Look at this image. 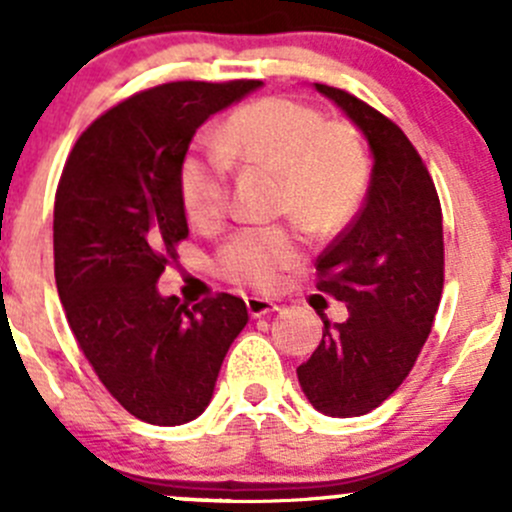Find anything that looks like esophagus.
Listing matches in <instances>:
<instances>
[{"label": "esophagus", "instance_id": "34e87169", "mask_svg": "<svg viewBox=\"0 0 512 512\" xmlns=\"http://www.w3.org/2000/svg\"><path fill=\"white\" fill-rule=\"evenodd\" d=\"M245 304H247V312H250V317H265V314L277 312V309H280L275 302H270V299H265V297H247Z\"/></svg>", "mask_w": 512, "mask_h": 512}]
</instances>
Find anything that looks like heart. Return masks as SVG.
<instances>
[{"instance_id": "b5f03b06", "label": "heart", "mask_w": 512, "mask_h": 512, "mask_svg": "<svg viewBox=\"0 0 512 512\" xmlns=\"http://www.w3.org/2000/svg\"><path fill=\"white\" fill-rule=\"evenodd\" d=\"M218 151L242 168L280 180L277 208L312 235H337L364 203L369 156L349 123L289 96H265L225 118ZM180 203L190 223L215 227L230 210V175L218 156L188 153L178 170ZM304 260V240L292 227H245L215 255L220 277L252 289L280 287Z\"/></svg>"}]
</instances>
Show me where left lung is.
Returning <instances> with one entry per match:
<instances>
[{
    "mask_svg": "<svg viewBox=\"0 0 512 512\" xmlns=\"http://www.w3.org/2000/svg\"><path fill=\"white\" fill-rule=\"evenodd\" d=\"M364 131L374 153L364 208L317 257V289L347 304L297 369L309 404L327 416H364L414 369L443 292V215L414 143L391 118L344 89L314 84Z\"/></svg>",
    "mask_w": 512,
    "mask_h": 512,
    "instance_id": "8db88e82",
    "label": "left lung"
}]
</instances>
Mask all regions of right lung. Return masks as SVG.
I'll list each match as a JSON object with an SVG mask.
<instances>
[{
	"instance_id": "right-lung-1",
	"label": "right lung",
	"mask_w": 512,
	"mask_h": 512,
	"mask_svg": "<svg viewBox=\"0 0 512 512\" xmlns=\"http://www.w3.org/2000/svg\"><path fill=\"white\" fill-rule=\"evenodd\" d=\"M262 81H173L103 111L71 148L54 198V277L66 322L108 394L156 426L193 421L213 399L240 297L188 307L156 282L188 237L180 160L200 123Z\"/></svg>"
}]
</instances>
